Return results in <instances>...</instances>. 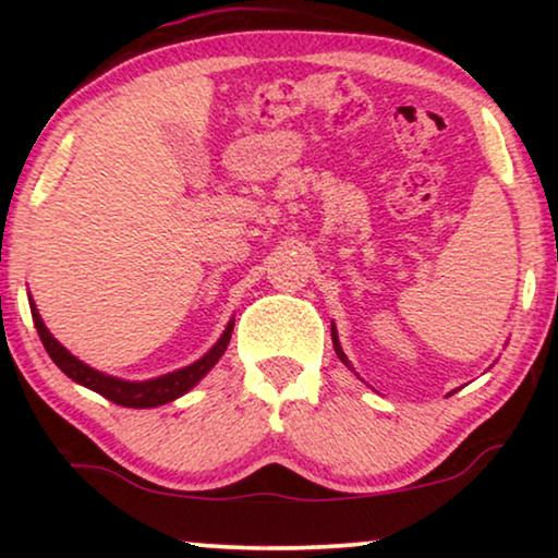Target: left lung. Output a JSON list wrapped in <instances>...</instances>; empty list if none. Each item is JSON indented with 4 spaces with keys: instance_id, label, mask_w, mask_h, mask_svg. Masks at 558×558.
<instances>
[{
    "instance_id": "1",
    "label": "left lung",
    "mask_w": 558,
    "mask_h": 558,
    "mask_svg": "<svg viewBox=\"0 0 558 558\" xmlns=\"http://www.w3.org/2000/svg\"><path fill=\"white\" fill-rule=\"evenodd\" d=\"M332 345H335V353H338L340 361L345 363L348 368H350V361H348V357H345V353H342V348H340V340H338V330H335V325H332Z\"/></svg>"
}]
</instances>
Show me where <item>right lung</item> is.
I'll use <instances>...</instances> for the list:
<instances>
[{"instance_id":"1","label":"right lung","mask_w":558,"mask_h":558,"mask_svg":"<svg viewBox=\"0 0 558 558\" xmlns=\"http://www.w3.org/2000/svg\"><path fill=\"white\" fill-rule=\"evenodd\" d=\"M29 310H33V323L37 327V335H40L43 345L52 357V363H56L68 378H73L75 384L86 386L90 391L101 393L104 399H109L126 409H151V407H162V403L180 399L182 393H187L190 388H193L197 380H201L205 373L220 361V355L226 353L228 342H231V332H233V319H231L216 345H213L208 353H205L201 361H195L193 365H185V368L172 371L167 373V376L149 378V380H124V378L106 376V373L90 368V365L68 353V350L52 338L48 327H45L40 312H37L33 300H29Z\"/></svg>"}]
</instances>
